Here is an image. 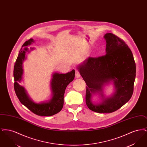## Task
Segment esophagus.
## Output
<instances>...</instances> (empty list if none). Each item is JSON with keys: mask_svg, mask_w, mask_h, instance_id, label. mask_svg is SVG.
<instances>
[{"mask_svg": "<svg viewBox=\"0 0 147 147\" xmlns=\"http://www.w3.org/2000/svg\"><path fill=\"white\" fill-rule=\"evenodd\" d=\"M75 76H76V78H79L80 76V73H79V71H78V70H76V73H75Z\"/></svg>", "mask_w": 147, "mask_h": 147, "instance_id": "1", "label": "esophagus"}]
</instances>
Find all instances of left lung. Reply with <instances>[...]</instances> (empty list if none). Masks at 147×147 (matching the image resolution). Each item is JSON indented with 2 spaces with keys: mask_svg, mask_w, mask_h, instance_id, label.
<instances>
[{
  "mask_svg": "<svg viewBox=\"0 0 147 147\" xmlns=\"http://www.w3.org/2000/svg\"><path fill=\"white\" fill-rule=\"evenodd\" d=\"M106 55L97 58L89 57L78 66L86 86V104L91 111L111 113L127 102L133 92L136 66L133 54L125 42L111 33L106 34ZM113 82L115 91L112 96L105 98L103 86ZM100 92L104 98L98 105L91 100L92 94Z\"/></svg>",
  "mask_w": 147,
  "mask_h": 147,
  "instance_id": "obj_1",
  "label": "left lung"
}]
</instances>
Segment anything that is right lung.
Here are the masks:
<instances>
[{"mask_svg": "<svg viewBox=\"0 0 147 147\" xmlns=\"http://www.w3.org/2000/svg\"><path fill=\"white\" fill-rule=\"evenodd\" d=\"M34 42L32 38H30L22 45L25 47L21 48L16 61L15 63L14 68V90L16 95L21 104L25 106L31 112L37 115L42 116H51L58 113L62 109L64 104V95L67 85L73 80L75 77V70H72L66 74H59L55 73L53 74L51 82V90L53 94L52 98L47 102L36 103L29 97L25 88L20 85L23 74L22 64L26 59V52H28L26 47ZM31 49L34 48H30Z\"/></svg>", "mask_w": 147, "mask_h": 147, "instance_id": "right-lung-1", "label": "right lung"}]
</instances>
